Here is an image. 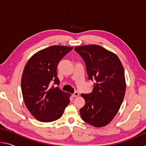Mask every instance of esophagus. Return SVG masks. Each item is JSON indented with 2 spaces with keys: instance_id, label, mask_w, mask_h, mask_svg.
I'll use <instances>...</instances> for the list:
<instances>
[{
  "instance_id": "34e87169",
  "label": "esophagus",
  "mask_w": 146,
  "mask_h": 146,
  "mask_svg": "<svg viewBox=\"0 0 146 146\" xmlns=\"http://www.w3.org/2000/svg\"><path fill=\"white\" fill-rule=\"evenodd\" d=\"M78 96H79V94L77 92H75V93H74L73 94H72V97H78Z\"/></svg>"
}]
</instances>
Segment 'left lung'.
I'll return each instance as SVG.
<instances>
[{"label": "left lung", "mask_w": 146, "mask_h": 146, "mask_svg": "<svg viewBox=\"0 0 146 146\" xmlns=\"http://www.w3.org/2000/svg\"><path fill=\"white\" fill-rule=\"evenodd\" d=\"M75 50L85 61L89 79L96 81L92 93L81 94L86 102L80 110L81 118L94 127H104L117 114L125 95L122 62L115 53L95 44L75 47Z\"/></svg>", "instance_id": "1"}]
</instances>
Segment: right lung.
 Returning <instances> with one entry per match:
<instances>
[{"instance_id":"1","label":"right lung","mask_w":146,"mask_h":146,"mask_svg":"<svg viewBox=\"0 0 146 146\" xmlns=\"http://www.w3.org/2000/svg\"><path fill=\"white\" fill-rule=\"evenodd\" d=\"M72 49L66 46L48 47L35 53L24 67L21 78L23 99L31 114L40 122L58 120L70 103L71 94L51 85L60 83L57 65Z\"/></svg>"}]
</instances>
